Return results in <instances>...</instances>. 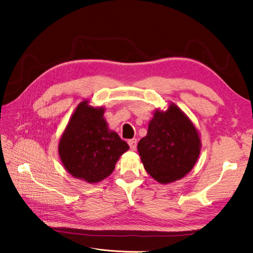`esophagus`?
<instances>
[{"label":"esophagus","mask_w":253,"mask_h":253,"mask_svg":"<svg viewBox=\"0 0 253 253\" xmlns=\"http://www.w3.org/2000/svg\"><path fill=\"white\" fill-rule=\"evenodd\" d=\"M128 145H129V147L131 151H136V147H137V140L135 138L129 139L128 140Z\"/></svg>","instance_id":"1"}]
</instances>
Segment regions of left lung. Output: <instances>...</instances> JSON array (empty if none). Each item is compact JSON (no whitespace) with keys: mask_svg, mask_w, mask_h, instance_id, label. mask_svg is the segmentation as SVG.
I'll use <instances>...</instances> for the list:
<instances>
[{"mask_svg":"<svg viewBox=\"0 0 253 253\" xmlns=\"http://www.w3.org/2000/svg\"><path fill=\"white\" fill-rule=\"evenodd\" d=\"M144 168L162 184L182 178L193 169L201 152L199 131L176 105L156 109L147 135L137 145Z\"/></svg>","mask_w":253,"mask_h":253,"instance_id":"1","label":"left lung"}]
</instances>
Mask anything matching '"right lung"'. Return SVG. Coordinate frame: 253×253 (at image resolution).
Listing matches in <instances>:
<instances>
[{
  "label": "right lung",
  "mask_w": 253,
  "mask_h": 253,
  "mask_svg": "<svg viewBox=\"0 0 253 253\" xmlns=\"http://www.w3.org/2000/svg\"><path fill=\"white\" fill-rule=\"evenodd\" d=\"M104 107L84 100L77 107L59 143V156L72 176L87 183L108 177L117 161L129 149L116 131L109 130Z\"/></svg>",
  "instance_id": "obj_1"
}]
</instances>
